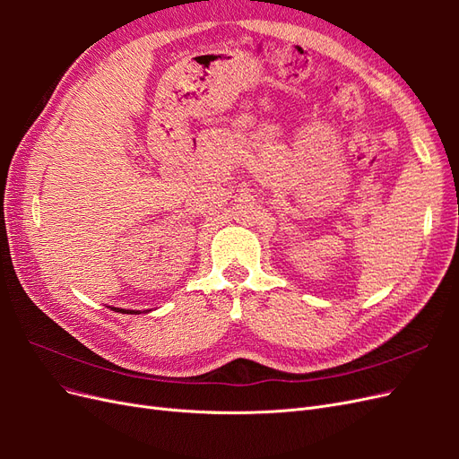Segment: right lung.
Masks as SVG:
<instances>
[{"mask_svg":"<svg viewBox=\"0 0 459 459\" xmlns=\"http://www.w3.org/2000/svg\"><path fill=\"white\" fill-rule=\"evenodd\" d=\"M113 310L120 314H142V310H126V308H113Z\"/></svg>","mask_w":459,"mask_h":459,"instance_id":"1","label":"right lung"}]
</instances>
